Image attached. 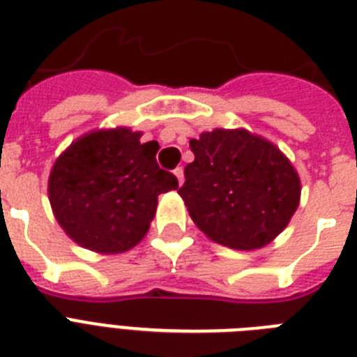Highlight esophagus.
<instances>
[{"mask_svg":"<svg viewBox=\"0 0 357 357\" xmlns=\"http://www.w3.org/2000/svg\"><path fill=\"white\" fill-rule=\"evenodd\" d=\"M174 174H176V178H178V183L183 185L185 181V174H183V167H178L176 170H174Z\"/></svg>","mask_w":357,"mask_h":357,"instance_id":"34e87169","label":"esophagus"}]
</instances>
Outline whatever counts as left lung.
<instances>
[{"mask_svg": "<svg viewBox=\"0 0 357 357\" xmlns=\"http://www.w3.org/2000/svg\"><path fill=\"white\" fill-rule=\"evenodd\" d=\"M179 196L207 237L257 250L280 235L300 202V178L287 157L246 129H213L190 140Z\"/></svg>", "mask_w": 357, "mask_h": 357, "instance_id": "left-lung-1", "label": "left lung"}]
</instances>
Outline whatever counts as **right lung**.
I'll return each instance as SVG.
<instances>
[{
  "label": "right lung",
  "instance_id": "right-lung-1",
  "mask_svg": "<svg viewBox=\"0 0 357 357\" xmlns=\"http://www.w3.org/2000/svg\"><path fill=\"white\" fill-rule=\"evenodd\" d=\"M139 131L102 129L83 135L55 161L47 181L53 215L70 238L100 254H120L146 235L157 196L178 189L159 168L155 140Z\"/></svg>",
  "mask_w": 357,
  "mask_h": 357
}]
</instances>
